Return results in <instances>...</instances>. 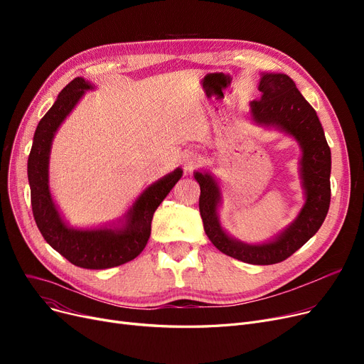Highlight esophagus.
I'll return each instance as SVG.
<instances>
[{
  "label": "esophagus",
  "instance_id": "34e87169",
  "mask_svg": "<svg viewBox=\"0 0 364 364\" xmlns=\"http://www.w3.org/2000/svg\"><path fill=\"white\" fill-rule=\"evenodd\" d=\"M181 162L184 165L186 171H192L196 166V164L199 162V158H198L196 153L187 151V153H183V155H181Z\"/></svg>",
  "mask_w": 364,
  "mask_h": 364
}]
</instances>
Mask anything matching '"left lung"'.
Returning a JSON list of instances; mask_svg holds the SVG:
<instances>
[{
    "mask_svg": "<svg viewBox=\"0 0 364 364\" xmlns=\"http://www.w3.org/2000/svg\"><path fill=\"white\" fill-rule=\"evenodd\" d=\"M258 90L261 99L250 103L251 121L264 128H274L294 137L301 147L299 178L305 202L296 218L272 240L246 243L228 235L221 225L218 208L221 187L213 172L195 171L200 186L199 211L205 233L223 254L239 261L270 265L289 258L307 243L328 215L331 205V149L316 110L304 99L286 73L262 72Z\"/></svg>",
    "mask_w": 364,
    "mask_h": 364,
    "instance_id": "left-lung-1",
    "label": "left lung"
}]
</instances>
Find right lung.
<instances>
[{"label":"right lung","instance_id":"obj_1","mask_svg":"<svg viewBox=\"0 0 364 364\" xmlns=\"http://www.w3.org/2000/svg\"><path fill=\"white\" fill-rule=\"evenodd\" d=\"M92 84L81 76L70 81L38 124L28 159V180L35 223L46 242L76 267L112 269L141 254L151 230V218L172 187L183 176L177 168L144 188L117 223L92 228L70 227L54 203L48 184L53 139L62 122Z\"/></svg>","mask_w":364,"mask_h":364}]
</instances>
